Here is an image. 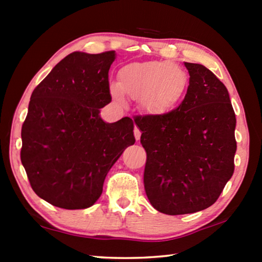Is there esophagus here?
<instances>
[{"instance_id":"obj_1","label":"esophagus","mask_w":262,"mask_h":262,"mask_svg":"<svg viewBox=\"0 0 262 262\" xmlns=\"http://www.w3.org/2000/svg\"><path fill=\"white\" fill-rule=\"evenodd\" d=\"M134 135H135L136 141H140V139H141V130L137 127H135V129H134Z\"/></svg>"}]
</instances>
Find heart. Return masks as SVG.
Masks as SVG:
<instances>
[{
	"label": "heart",
	"instance_id": "obj_1",
	"mask_svg": "<svg viewBox=\"0 0 262 262\" xmlns=\"http://www.w3.org/2000/svg\"><path fill=\"white\" fill-rule=\"evenodd\" d=\"M187 85V74L173 62H130L119 72V83H110V94L120 105L126 103L125 95L134 99L140 98L144 111L162 114L183 99Z\"/></svg>",
	"mask_w": 262,
	"mask_h": 262
}]
</instances>
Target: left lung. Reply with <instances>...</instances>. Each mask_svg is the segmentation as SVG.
<instances>
[{"label": "left lung", "mask_w": 262, "mask_h": 262, "mask_svg": "<svg viewBox=\"0 0 262 262\" xmlns=\"http://www.w3.org/2000/svg\"><path fill=\"white\" fill-rule=\"evenodd\" d=\"M184 63L190 77L179 107L135 119L147 151L145 193L155 209L166 215L214 205L233 174L237 150L228 89L205 66Z\"/></svg>", "instance_id": "1"}]
</instances>
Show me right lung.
Instances as JSON below:
<instances>
[{
    "mask_svg": "<svg viewBox=\"0 0 262 262\" xmlns=\"http://www.w3.org/2000/svg\"><path fill=\"white\" fill-rule=\"evenodd\" d=\"M117 54L73 52L34 89L21 127L20 161L34 193L63 209H85L111 167L135 143L134 122L108 123V70Z\"/></svg>",
    "mask_w": 262,
    "mask_h": 262,
    "instance_id": "obj_1",
    "label": "right lung"
}]
</instances>
